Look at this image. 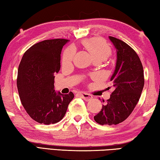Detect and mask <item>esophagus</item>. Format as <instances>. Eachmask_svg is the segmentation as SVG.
I'll return each mask as SVG.
<instances>
[{
  "instance_id": "obj_1",
  "label": "esophagus",
  "mask_w": 160,
  "mask_h": 160,
  "mask_svg": "<svg viewBox=\"0 0 160 160\" xmlns=\"http://www.w3.org/2000/svg\"><path fill=\"white\" fill-rule=\"evenodd\" d=\"M79 95L82 97L84 100H85V101H90V99H92V96L91 94L84 92H80Z\"/></svg>"
}]
</instances>
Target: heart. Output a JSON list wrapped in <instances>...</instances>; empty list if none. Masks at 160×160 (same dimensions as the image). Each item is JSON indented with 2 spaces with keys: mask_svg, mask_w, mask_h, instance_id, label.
Wrapping results in <instances>:
<instances>
[{
  "mask_svg": "<svg viewBox=\"0 0 160 160\" xmlns=\"http://www.w3.org/2000/svg\"><path fill=\"white\" fill-rule=\"evenodd\" d=\"M82 44L92 56L94 59L101 58L104 60L111 53V48L104 40L98 37L85 39ZM75 50L73 47H68L63 54V62L64 63L71 61L75 56Z\"/></svg>",
  "mask_w": 160,
  "mask_h": 160,
  "instance_id": "1",
  "label": "heart"
}]
</instances>
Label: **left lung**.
Returning a JSON list of instances; mask_svg holds the SVG:
<instances>
[{
    "label": "left lung",
    "instance_id": "obj_1",
    "mask_svg": "<svg viewBox=\"0 0 160 160\" xmlns=\"http://www.w3.org/2000/svg\"><path fill=\"white\" fill-rule=\"evenodd\" d=\"M116 50V63L110 81L113 91L102 109L94 116L101 125H116L128 117L141 95L144 72L136 52L121 40L109 37Z\"/></svg>",
    "mask_w": 160,
    "mask_h": 160
}]
</instances>
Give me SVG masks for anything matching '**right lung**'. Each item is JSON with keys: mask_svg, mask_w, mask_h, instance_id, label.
Here are the masks:
<instances>
[{"mask_svg": "<svg viewBox=\"0 0 160 160\" xmlns=\"http://www.w3.org/2000/svg\"><path fill=\"white\" fill-rule=\"evenodd\" d=\"M69 40L55 39L35 44L24 53L18 71L17 86L22 104L29 116L48 125L64 117L72 92L63 94L54 90V74L61 68V53Z\"/></svg>", "mask_w": 160, "mask_h": 160, "instance_id": "1", "label": "right lung"}]
</instances>
